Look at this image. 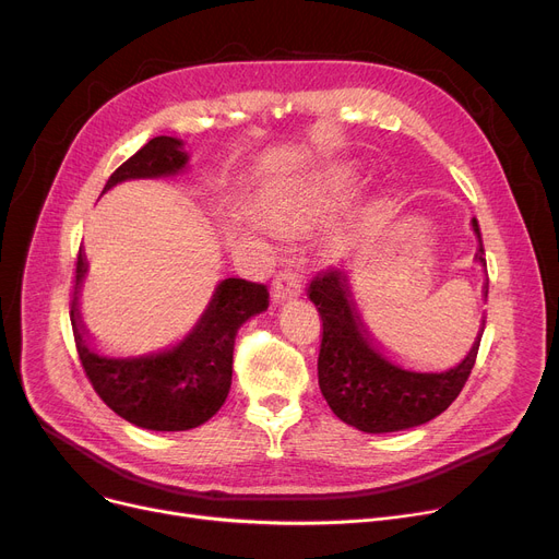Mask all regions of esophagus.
<instances>
[{"label": "esophagus", "mask_w": 559, "mask_h": 559, "mask_svg": "<svg viewBox=\"0 0 559 559\" xmlns=\"http://www.w3.org/2000/svg\"><path fill=\"white\" fill-rule=\"evenodd\" d=\"M301 295V283L299 278H295L292 274H278L272 283V297L274 301H287V299H295Z\"/></svg>", "instance_id": "obj_1"}]
</instances>
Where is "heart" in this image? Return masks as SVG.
Masks as SVG:
<instances>
[{
	"label": "heart",
	"instance_id": "obj_1",
	"mask_svg": "<svg viewBox=\"0 0 559 559\" xmlns=\"http://www.w3.org/2000/svg\"><path fill=\"white\" fill-rule=\"evenodd\" d=\"M358 171L350 163H335L304 181H285L262 192L260 217L272 228L295 230L317 222L354 190Z\"/></svg>",
	"mask_w": 559,
	"mask_h": 559
}]
</instances>
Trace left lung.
Masks as SVG:
<instances>
[{"label": "left lung", "mask_w": 559, "mask_h": 559, "mask_svg": "<svg viewBox=\"0 0 559 559\" xmlns=\"http://www.w3.org/2000/svg\"><path fill=\"white\" fill-rule=\"evenodd\" d=\"M472 226L478 238L476 260L487 267L478 219ZM487 289L489 283L485 297ZM308 297L321 317L317 360L321 394L344 424L362 432H396L442 415L476 365L485 319L472 350L457 367L442 373H419L401 369L380 354L350 301L346 272H319L308 285Z\"/></svg>", "instance_id": "obj_1"}]
</instances>
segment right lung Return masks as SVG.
<instances>
[{
  "mask_svg": "<svg viewBox=\"0 0 559 559\" xmlns=\"http://www.w3.org/2000/svg\"><path fill=\"white\" fill-rule=\"evenodd\" d=\"M186 163L183 142L158 135L110 174L104 192L131 179L174 176ZM85 270V255L79 249L70 319L81 367L99 399L115 415L146 430H190L217 415L230 390L235 335L249 317L267 310V287L245 278H226L181 344L154 356L104 358L85 344L76 308Z\"/></svg>",
  "mask_w": 559,
  "mask_h": 559,
  "instance_id": "1",
  "label": "right lung"
}]
</instances>
